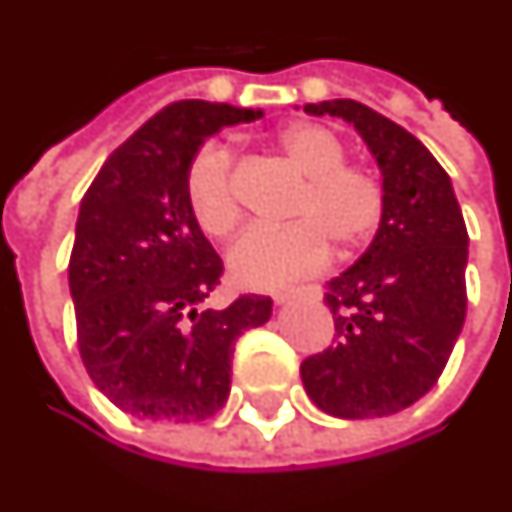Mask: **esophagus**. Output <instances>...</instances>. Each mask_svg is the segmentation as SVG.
Wrapping results in <instances>:
<instances>
[{
    "label": "esophagus",
    "instance_id": "obj_1",
    "mask_svg": "<svg viewBox=\"0 0 512 512\" xmlns=\"http://www.w3.org/2000/svg\"><path fill=\"white\" fill-rule=\"evenodd\" d=\"M296 296H321V288L316 285H310V288H291V291H277L274 293V302L277 305H285V302H291Z\"/></svg>",
    "mask_w": 512,
    "mask_h": 512
}]
</instances>
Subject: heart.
Masks as SVG:
<instances>
[{"label":"heart","mask_w":512,"mask_h":512,"mask_svg":"<svg viewBox=\"0 0 512 512\" xmlns=\"http://www.w3.org/2000/svg\"><path fill=\"white\" fill-rule=\"evenodd\" d=\"M274 146L305 177L296 194L288 227H255L230 249V277L244 288L271 291L316 274L327 263L330 246L352 252L380 227L385 188L366 166L346 163V146L324 124L299 121L277 132ZM188 210L210 238H227L241 205L232 188L230 152L219 144L205 146L185 177Z\"/></svg>","instance_id":"1"}]
</instances>
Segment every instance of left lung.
<instances>
[{"label":"left lung","mask_w":512,"mask_h":512,"mask_svg":"<svg viewBox=\"0 0 512 512\" xmlns=\"http://www.w3.org/2000/svg\"><path fill=\"white\" fill-rule=\"evenodd\" d=\"M349 121L382 171L380 230L327 282L335 343L302 363L313 405L338 418L391 416L441 377L466 321L468 232L449 174L430 149L355 99L305 105Z\"/></svg>","instance_id":"8db88e82"}]
</instances>
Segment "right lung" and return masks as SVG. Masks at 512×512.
<instances>
[{
  "mask_svg": "<svg viewBox=\"0 0 512 512\" xmlns=\"http://www.w3.org/2000/svg\"><path fill=\"white\" fill-rule=\"evenodd\" d=\"M263 110L185 99L107 157L77 216L69 288L88 377L124 413L202 421L230 396L235 341L271 318L268 296L199 310L224 263L188 210L185 177L213 132Z\"/></svg>",
  "mask_w": 512,
  "mask_h": 512,
  "instance_id": "right-lung-1",
  "label": "right lung"
}]
</instances>
